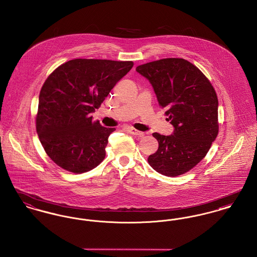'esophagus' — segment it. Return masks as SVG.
I'll return each instance as SVG.
<instances>
[{"label": "esophagus", "instance_id": "esophagus-1", "mask_svg": "<svg viewBox=\"0 0 257 257\" xmlns=\"http://www.w3.org/2000/svg\"><path fill=\"white\" fill-rule=\"evenodd\" d=\"M126 129H127V131H128L130 134H132V135H137V136L140 137L144 136V133H143V132L137 130L135 128H133V127H127Z\"/></svg>", "mask_w": 257, "mask_h": 257}]
</instances>
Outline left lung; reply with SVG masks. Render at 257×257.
<instances>
[{
    "mask_svg": "<svg viewBox=\"0 0 257 257\" xmlns=\"http://www.w3.org/2000/svg\"><path fill=\"white\" fill-rule=\"evenodd\" d=\"M136 71L151 82L174 126L170 136L152 134L159 147L148 161L167 177L182 175L206 156L218 134L216 93L196 66L182 58L153 61Z\"/></svg>",
    "mask_w": 257,
    "mask_h": 257,
    "instance_id": "left-lung-1",
    "label": "left lung"
}]
</instances>
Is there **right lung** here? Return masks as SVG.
<instances>
[{
	"instance_id": "add662e5",
	"label": "right lung",
	"mask_w": 257,
	"mask_h": 257,
	"mask_svg": "<svg viewBox=\"0 0 257 257\" xmlns=\"http://www.w3.org/2000/svg\"><path fill=\"white\" fill-rule=\"evenodd\" d=\"M133 65L132 61L74 59L46 78L39 96L36 128L55 164L81 174L104 160L107 139L115 129L92 120L90 113Z\"/></svg>"
}]
</instances>
